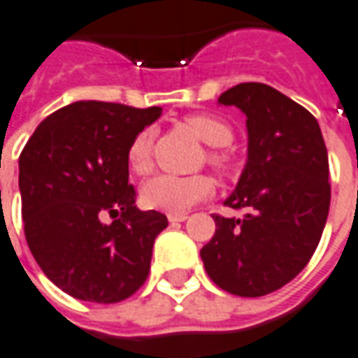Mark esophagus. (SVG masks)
Here are the masks:
<instances>
[{
    "mask_svg": "<svg viewBox=\"0 0 358 358\" xmlns=\"http://www.w3.org/2000/svg\"><path fill=\"white\" fill-rule=\"evenodd\" d=\"M187 219V213H169V221L171 222H182Z\"/></svg>",
    "mask_w": 358,
    "mask_h": 358,
    "instance_id": "obj_1",
    "label": "esophagus"
}]
</instances>
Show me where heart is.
I'll list each match as a JSON object with an SVG mask.
<instances>
[{
	"label": "heart",
	"instance_id": "1",
	"mask_svg": "<svg viewBox=\"0 0 358 358\" xmlns=\"http://www.w3.org/2000/svg\"><path fill=\"white\" fill-rule=\"evenodd\" d=\"M186 124L196 131L203 143L211 147H227L234 139L231 124L219 116L196 114L189 116ZM151 145H153V131L147 127L141 129L127 147V166L136 174H145L151 169ZM209 164L222 174L232 172L231 155L221 149L209 151ZM213 192L215 182L207 174H194V176L157 174L141 186V201L149 209H157L164 213H182L213 196Z\"/></svg>",
	"mask_w": 358,
	"mask_h": 358
}]
</instances>
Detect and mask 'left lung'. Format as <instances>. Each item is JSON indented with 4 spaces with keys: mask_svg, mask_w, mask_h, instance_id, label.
<instances>
[{
    "mask_svg": "<svg viewBox=\"0 0 358 358\" xmlns=\"http://www.w3.org/2000/svg\"><path fill=\"white\" fill-rule=\"evenodd\" d=\"M246 114L248 162L224 201L244 215H213L201 248L207 275L222 291L264 296L292 281L318 248L331 187L318 120L264 83H240L219 96Z\"/></svg>",
    "mask_w": 358,
    "mask_h": 358,
    "instance_id": "obj_1",
    "label": "left lung"
}]
</instances>
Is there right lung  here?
<instances>
[{
	"label": "right lung",
	"instance_id": "1",
	"mask_svg": "<svg viewBox=\"0 0 358 358\" xmlns=\"http://www.w3.org/2000/svg\"><path fill=\"white\" fill-rule=\"evenodd\" d=\"M159 116V106L73 102L50 114L22 149L27 244L44 275L73 299L126 301L149 275L155 238L169 221L136 207L127 147Z\"/></svg>",
	"mask_w": 358,
	"mask_h": 358
}]
</instances>
